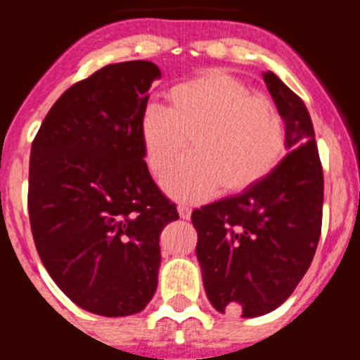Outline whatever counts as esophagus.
Masks as SVG:
<instances>
[{
  "mask_svg": "<svg viewBox=\"0 0 360 360\" xmlns=\"http://www.w3.org/2000/svg\"><path fill=\"white\" fill-rule=\"evenodd\" d=\"M178 214H180V218L182 219H189L191 218L189 205H187V203H180V205H178Z\"/></svg>",
  "mask_w": 360,
  "mask_h": 360,
  "instance_id": "esophagus-1",
  "label": "esophagus"
}]
</instances>
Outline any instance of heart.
<instances>
[{"label":"heart","mask_w":360,"mask_h":360,"mask_svg":"<svg viewBox=\"0 0 360 360\" xmlns=\"http://www.w3.org/2000/svg\"><path fill=\"white\" fill-rule=\"evenodd\" d=\"M169 108L148 104L139 133L149 171L174 200L200 202L225 186L241 193L272 173L285 153V126L269 98L231 73L209 70L167 91Z\"/></svg>","instance_id":"heart-1"}]
</instances>
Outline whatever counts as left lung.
Masks as SVG:
<instances>
[{
	"label": "left lung",
	"instance_id": "left-lung-1",
	"mask_svg": "<svg viewBox=\"0 0 360 360\" xmlns=\"http://www.w3.org/2000/svg\"><path fill=\"white\" fill-rule=\"evenodd\" d=\"M285 122L288 155L262 182L196 209V257L218 311L265 316L307 274L321 236L323 167L307 106L274 72L263 73Z\"/></svg>",
	"mask_w": 360,
	"mask_h": 360
}]
</instances>
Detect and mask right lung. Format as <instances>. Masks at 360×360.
<instances>
[{"mask_svg": "<svg viewBox=\"0 0 360 360\" xmlns=\"http://www.w3.org/2000/svg\"><path fill=\"white\" fill-rule=\"evenodd\" d=\"M160 68L126 61L57 98L32 142L28 214L44 269L82 310H144L157 290L160 232L176 205L153 182L139 122Z\"/></svg>", "mask_w": 360, "mask_h": 360, "instance_id": "obj_1", "label": "right lung"}]
</instances>
